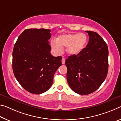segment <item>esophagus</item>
Wrapping results in <instances>:
<instances>
[{
	"label": "esophagus",
	"mask_w": 121,
	"mask_h": 121,
	"mask_svg": "<svg viewBox=\"0 0 121 121\" xmlns=\"http://www.w3.org/2000/svg\"><path fill=\"white\" fill-rule=\"evenodd\" d=\"M65 63V59L64 58H63L62 59V64H64Z\"/></svg>",
	"instance_id": "obj_1"
}]
</instances>
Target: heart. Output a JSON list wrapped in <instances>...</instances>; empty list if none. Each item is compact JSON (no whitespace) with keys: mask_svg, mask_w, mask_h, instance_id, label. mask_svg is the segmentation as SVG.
I'll return each instance as SVG.
<instances>
[{"mask_svg":"<svg viewBox=\"0 0 121 121\" xmlns=\"http://www.w3.org/2000/svg\"><path fill=\"white\" fill-rule=\"evenodd\" d=\"M87 42V37L85 34H71L61 35L57 41L51 42V47L56 53L61 52L63 48L67 47V53L70 55H75L85 48Z\"/></svg>","mask_w":121,"mask_h":121,"instance_id":"heart-1","label":"heart"}]
</instances>
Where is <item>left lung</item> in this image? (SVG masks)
Masks as SVG:
<instances>
[{"label": "left lung", "mask_w": 121, "mask_h": 121, "mask_svg": "<svg viewBox=\"0 0 121 121\" xmlns=\"http://www.w3.org/2000/svg\"><path fill=\"white\" fill-rule=\"evenodd\" d=\"M86 32L90 37L86 47L65 60L69 86L80 95L91 94L99 88L108 71L107 44L97 33Z\"/></svg>", "instance_id": "8db88e82"}]
</instances>
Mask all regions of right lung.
<instances>
[{"instance_id": "1", "label": "right lung", "mask_w": 121, "mask_h": 121, "mask_svg": "<svg viewBox=\"0 0 121 121\" xmlns=\"http://www.w3.org/2000/svg\"><path fill=\"white\" fill-rule=\"evenodd\" d=\"M50 31L43 28L26 29L14 46V74L21 86L31 93L39 94L48 90L55 73L62 65V56L53 57L50 53Z\"/></svg>"}]
</instances>
